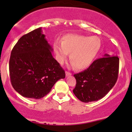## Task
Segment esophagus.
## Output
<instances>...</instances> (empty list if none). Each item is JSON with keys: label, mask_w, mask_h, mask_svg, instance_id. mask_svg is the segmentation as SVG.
Returning a JSON list of instances; mask_svg holds the SVG:
<instances>
[{"label": "esophagus", "mask_w": 132, "mask_h": 132, "mask_svg": "<svg viewBox=\"0 0 132 132\" xmlns=\"http://www.w3.org/2000/svg\"><path fill=\"white\" fill-rule=\"evenodd\" d=\"M65 73H66V76H69L71 75V72H68V71H66V72H65Z\"/></svg>", "instance_id": "34e87169"}]
</instances>
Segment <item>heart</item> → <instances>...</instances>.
I'll return each instance as SVG.
<instances>
[{
    "label": "heart",
    "instance_id": "1",
    "mask_svg": "<svg viewBox=\"0 0 132 132\" xmlns=\"http://www.w3.org/2000/svg\"><path fill=\"white\" fill-rule=\"evenodd\" d=\"M101 46V40L95 36L69 34L64 36L61 43L58 42L54 43V50L60 64H63L68 53H70L69 60L74 67L77 69H84L92 64Z\"/></svg>",
    "mask_w": 132,
    "mask_h": 132
}]
</instances>
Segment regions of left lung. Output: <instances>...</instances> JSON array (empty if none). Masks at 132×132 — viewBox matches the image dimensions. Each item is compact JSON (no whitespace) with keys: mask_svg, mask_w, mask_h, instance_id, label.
I'll use <instances>...</instances> for the list:
<instances>
[{"mask_svg":"<svg viewBox=\"0 0 132 132\" xmlns=\"http://www.w3.org/2000/svg\"><path fill=\"white\" fill-rule=\"evenodd\" d=\"M119 69L117 56L104 57L95 60L87 69L74 75L76 85L73 93L83 102L101 99L116 84Z\"/></svg>","mask_w":132,"mask_h":132,"instance_id":"8db88e82","label":"left lung"}]
</instances>
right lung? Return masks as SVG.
<instances>
[{"label": "right lung", "instance_id": "1", "mask_svg": "<svg viewBox=\"0 0 132 132\" xmlns=\"http://www.w3.org/2000/svg\"><path fill=\"white\" fill-rule=\"evenodd\" d=\"M52 47L42 28L22 36L12 50L9 61L13 89L25 97L39 99L48 94L65 72L53 57Z\"/></svg>", "mask_w": 132, "mask_h": 132}]
</instances>
